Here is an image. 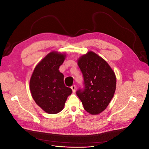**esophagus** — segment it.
Listing matches in <instances>:
<instances>
[{
  "instance_id": "esophagus-1",
  "label": "esophagus",
  "mask_w": 149,
  "mask_h": 149,
  "mask_svg": "<svg viewBox=\"0 0 149 149\" xmlns=\"http://www.w3.org/2000/svg\"><path fill=\"white\" fill-rule=\"evenodd\" d=\"M71 89H72V91H73V93H75V91H76V86H75V85H73V86H72L71 87Z\"/></svg>"
}]
</instances>
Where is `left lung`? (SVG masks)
Segmentation results:
<instances>
[{"instance_id": "left-lung-1", "label": "left lung", "mask_w": 149, "mask_h": 149, "mask_svg": "<svg viewBox=\"0 0 149 149\" xmlns=\"http://www.w3.org/2000/svg\"><path fill=\"white\" fill-rule=\"evenodd\" d=\"M78 65L83 76L84 88L78 90L76 94L88 112L100 114L114 96L116 88L114 72L103 58L91 51L81 56Z\"/></svg>"}]
</instances>
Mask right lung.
I'll list each match as a JSON object with an SVG mask.
<instances>
[{
	"label": "right lung",
	"instance_id": "add662e5",
	"mask_svg": "<svg viewBox=\"0 0 149 149\" xmlns=\"http://www.w3.org/2000/svg\"><path fill=\"white\" fill-rule=\"evenodd\" d=\"M66 57L65 53L52 52L35 68L30 80L31 96L36 104L48 114L63 110L67 97L72 93L64 84V75L59 71Z\"/></svg>",
	"mask_w": 149,
	"mask_h": 149
}]
</instances>
